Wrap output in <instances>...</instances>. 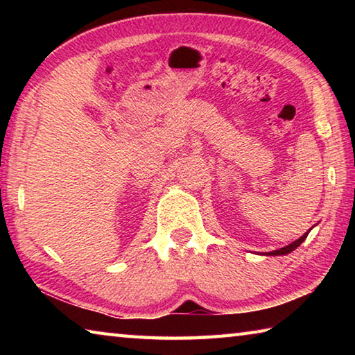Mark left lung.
<instances>
[{"label": "left lung", "mask_w": 355, "mask_h": 355, "mask_svg": "<svg viewBox=\"0 0 355 355\" xmlns=\"http://www.w3.org/2000/svg\"><path fill=\"white\" fill-rule=\"evenodd\" d=\"M311 230V228H310ZM310 230L309 232H305L302 236H300L299 239H296V241H293L291 244H288V245H285V248H282V249H277V250H272V252H264L263 255H272V257H275V255H286V254H290V252H293L294 249H297L300 244H302L304 241H305V238H307V235L310 233Z\"/></svg>", "instance_id": "8db88e82"}]
</instances>
